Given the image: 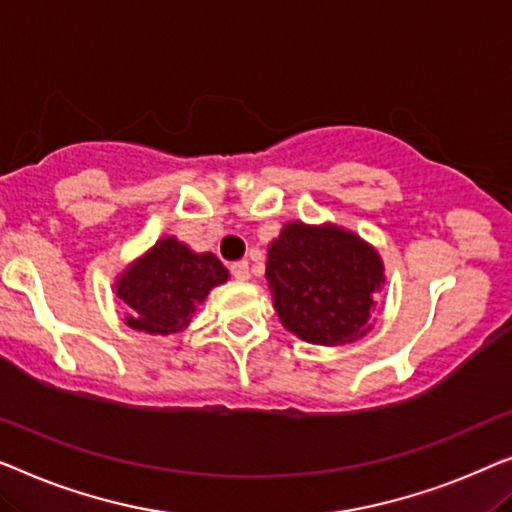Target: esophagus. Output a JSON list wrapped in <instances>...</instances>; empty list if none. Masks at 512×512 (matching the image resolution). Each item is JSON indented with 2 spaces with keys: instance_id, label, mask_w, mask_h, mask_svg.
I'll return each mask as SVG.
<instances>
[{
  "instance_id": "obj_1",
  "label": "esophagus",
  "mask_w": 512,
  "mask_h": 512,
  "mask_svg": "<svg viewBox=\"0 0 512 512\" xmlns=\"http://www.w3.org/2000/svg\"><path fill=\"white\" fill-rule=\"evenodd\" d=\"M229 271H232V276L236 280H248L250 278V269H248V262H234L229 266Z\"/></svg>"
}]
</instances>
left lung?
Wrapping results in <instances>:
<instances>
[{
    "instance_id": "8db88e82",
    "label": "left lung",
    "mask_w": 512,
    "mask_h": 512,
    "mask_svg": "<svg viewBox=\"0 0 512 512\" xmlns=\"http://www.w3.org/2000/svg\"><path fill=\"white\" fill-rule=\"evenodd\" d=\"M266 283L287 331L315 345H345L373 329L385 264L362 236L334 222H287L269 243Z\"/></svg>"
}]
</instances>
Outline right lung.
Returning a JSON list of instances; mask_svg holds the SVG:
<instances>
[{
    "label": "right lung",
    "mask_w": 512,
    "mask_h": 512,
    "mask_svg": "<svg viewBox=\"0 0 512 512\" xmlns=\"http://www.w3.org/2000/svg\"><path fill=\"white\" fill-rule=\"evenodd\" d=\"M229 280L213 253H194L176 236H164L115 278V294L129 306L125 325L150 336L178 334L208 292Z\"/></svg>",
    "instance_id": "add662e5"
}]
</instances>
